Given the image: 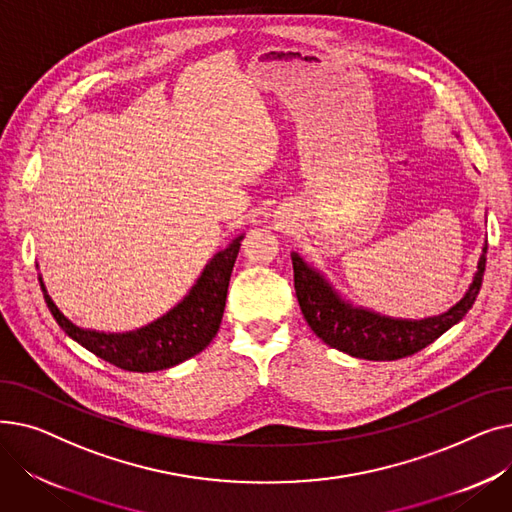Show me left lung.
<instances>
[{"label": "left lung", "instance_id": "8db88e82", "mask_svg": "<svg viewBox=\"0 0 512 512\" xmlns=\"http://www.w3.org/2000/svg\"><path fill=\"white\" fill-rule=\"evenodd\" d=\"M292 270L301 311L309 328L321 340L351 357L369 361H396L419 353L421 348L438 340L456 321L465 317L475 303L483 272H486V249H483L477 274L465 299L456 303L448 313L421 321L390 319L378 313L355 309L340 301L330 284L313 272L297 253H292Z\"/></svg>", "mask_w": 512, "mask_h": 512}]
</instances>
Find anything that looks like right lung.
<instances>
[{"label": "right lung", "mask_w": 512, "mask_h": 512, "mask_svg": "<svg viewBox=\"0 0 512 512\" xmlns=\"http://www.w3.org/2000/svg\"><path fill=\"white\" fill-rule=\"evenodd\" d=\"M240 240L242 236L207 263L195 288L178 307L137 332L103 334L78 328L53 305L43 282L41 290L58 326L99 359L126 371L168 369L201 353L218 334Z\"/></svg>", "instance_id": "1"}]
</instances>
